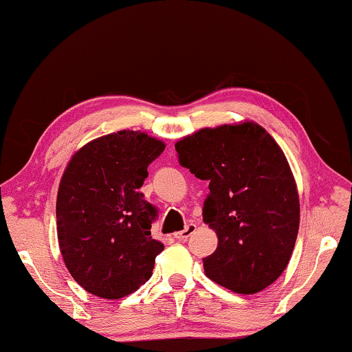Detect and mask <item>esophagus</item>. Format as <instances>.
<instances>
[{
    "label": "esophagus",
    "instance_id": "esophagus-1",
    "mask_svg": "<svg viewBox=\"0 0 352 352\" xmlns=\"http://www.w3.org/2000/svg\"><path fill=\"white\" fill-rule=\"evenodd\" d=\"M195 230H197V225H195V223H188L186 226H184V230L178 231V233H175L174 236H175V239H178V241H186L188 237L192 234Z\"/></svg>",
    "mask_w": 352,
    "mask_h": 352
}]
</instances>
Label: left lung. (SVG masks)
<instances>
[{
  "instance_id": "8db88e82",
  "label": "left lung",
  "mask_w": 352,
  "mask_h": 352,
  "mask_svg": "<svg viewBox=\"0 0 352 352\" xmlns=\"http://www.w3.org/2000/svg\"><path fill=\"white\" fill-rule=\"evenodd\" d=\"M178 162L210 182L204 222L217 248L206 276L236 294H258L287 267L300 226V197L278 142L253 121L201 129L177 141Z\"/></svg>"
}]
</instances>
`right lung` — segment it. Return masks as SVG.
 I'll list each match as a JSON object with an SVG mask.
<instances>
[{"mask_svg":"<svg viewBox=\"0 0 352 352\" xmlns=\"http://www.w3.org/2000/svg\"><path fill=\"white\" fill-rule=\"evenodd\" d=\"M163 141L121 130L77 151L58 184L57 237L71 276L90 294L118 300L152 276L164 245L152 239L157 210L140 188Z\"/></svg>","mask_w":352,"mask_h":352,"instance_id":"right-lung-1","label":"right lung"}]
</instances>
